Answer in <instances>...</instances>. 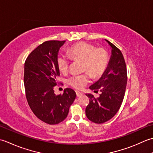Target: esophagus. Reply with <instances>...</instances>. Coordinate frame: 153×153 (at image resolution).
<instances>
[{
    "label": "esophagus",
    "mask_w": 153,
    "mask_h": 153,
    "mask_svg": "<svg viewBox=\"0 0 153 153\" xmlns=\"http://www.w3.org/2000/svg\"><path fill=\"white\" fill-rule=\"evenodd\" d=\"M76 96H78V97H79V96H81L83 94V93L80 92L79 91H76Z\"/></svg>",
    "instance_id": "obj_1"
}]
</instances>
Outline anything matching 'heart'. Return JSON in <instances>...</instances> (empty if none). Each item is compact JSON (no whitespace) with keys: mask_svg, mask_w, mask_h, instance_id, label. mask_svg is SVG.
Returning a JSON list of instances; mask_svg holds the SVG:
<instances>
[{"mask_svg":"<svg viewBox=\"0 0 153 153\" xmlns=\"http://www.w3.org/2000/svg\"><path fill=\"white\" fill-rule=\"evenodd\" d=\"M68 54L73 60L82 61L83 70L88 71L94 78L102 76L109 63V55L104 49L96 48L88 43L80 42L73 45L68 49ZM57 63L59 69L62 73L67 72L70 64L69 59L63 55H59ZM89 80L90 74L88 73L73 74L67 80L71 86L79 90L83 88Z\"/></svg>","mask_w":153,"mask_h":153,"instance_id":"b5f03b06","label":"heart"}]
</instances>
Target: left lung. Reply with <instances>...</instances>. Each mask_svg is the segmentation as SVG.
Instances as JSON below:
<instances>
[{
    "label": "left lung",
    "instance_id": "obj_1",
    "mask_svg": "<svg viewBox=\"0 0 153 153\" xmlns=\"http://www.w3.org/2000/svg\"><path fill=\"white\" fill-rule=\"evenodd\" d=\"M111 55L108 67L97 82L90 86L91 90L102 92L98 98L86 94L89 104L86 108V116L96 123H103L111 119L120 110L126 92L127 81V68L122 53L108 40Z\"/></svg>",
    "mask_w": 153,
    "mask_h": 153
}]
</instances>
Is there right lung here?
Returning a JSON list of instances; mask_svg holds the SVG:
<instances>
[{
    "instance_id": "add662e5",
    "label": "right lung",
    "mask_w": 153,
    "mask_h": 153,
    "mask_svg": "<svg viewBox=\"0 0 153 153\" xmlns=\"http://www.w3.org/2000/svg\"><path fill=\"white\" fill-rule=\"evenodd\" d=\"M65 41L51 40L42 43L27 56L24 64V82L27 103L35 116L49 125L58 124L67 117L76 98L73 89L67 88L56 95L55 86L60 75L57 59Z\"/></svg>"
}]
</instances>
